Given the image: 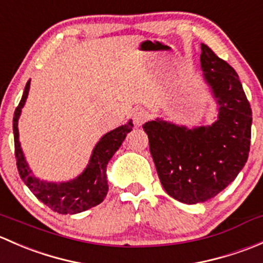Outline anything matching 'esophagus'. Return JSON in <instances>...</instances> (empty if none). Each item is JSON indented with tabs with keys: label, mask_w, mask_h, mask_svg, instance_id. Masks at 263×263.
<instances>
[{
	"label": "esophagus",
	"mask_w": 263,
	"mask_h": 263,
	"mask_svg": "<svg viewBox=\"0 0 263 263\" xmlns=\"http://www.w3.org/2000/svg\"><path fill=\"white\" fill-rule=\"evenodd\" d=\"M132 118H134L135 126L140 127V126H142V124H144L145 122L148 119V113L144 109H137L136 112L134 113V117H132Z\"/></svg>",
	"instance_id": "esophagus-1"
}]
</instances>
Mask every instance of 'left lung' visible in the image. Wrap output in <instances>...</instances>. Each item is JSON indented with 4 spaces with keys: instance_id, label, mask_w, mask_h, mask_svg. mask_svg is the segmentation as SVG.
Segmentation results:
<instances>
[{
    "instance_id": "8db88e82",
    "label": "left lung",
    "mask_w": 263,
    "mask_h": 263,
    "mask_svg": "<svg viewBox=\"0 0 263 263\" xmlns=\"http://www.w3.org/2000/svg\"><path fill=\"white\" fill-rule=\"evenodd\" d=\"M200 61L219 105L216 121L192 129L159 118L142 126L164 190L190 205L210 200L234 181L251 145L252 109L235 70L203 43Z\"/></svg>"
}]
</instances>
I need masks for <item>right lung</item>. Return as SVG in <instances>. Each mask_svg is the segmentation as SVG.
<instances>
[{
  "mask_svg": "<svg viewBox=\"0 0 263 263\" xmlns=\"http://www.w3.org/2000/svg\"><path fill=\"white\" fill-rule=\"evenodd\" d=\"M30 89V80L26 82L23 98L14 113L12 128L15 140V158L18 174L29 190L39 201L58 214H78L103 202L108 192L107 164L132 129V121L105 134L92 150L89 164L79 177L68 182L53 183L41 181L29 169L18 141L17 121Z\"/></svg>",
  "mask_w": 263,
  "mask_h": 263,
  "instance_id": "obj_1",
  "label": "right lung"
}]
</instances>
